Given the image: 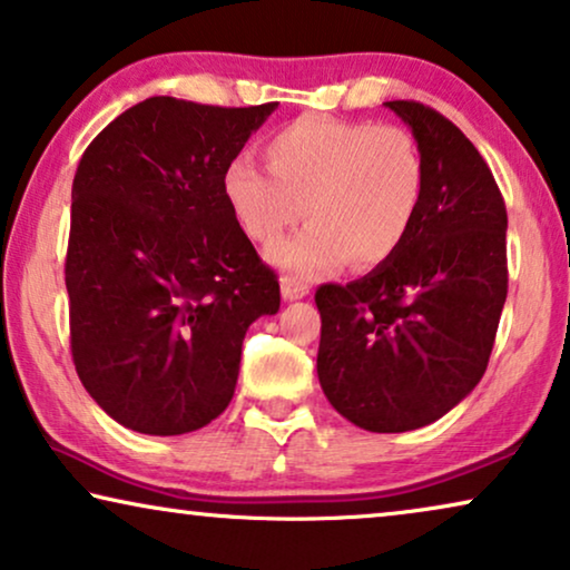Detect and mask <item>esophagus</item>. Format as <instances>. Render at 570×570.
Here are the masks:
<instances>
[{"label": "esophagus", "instance_id": "1", "mask_svg": "<svg viewBox=\"0 0 570 570\" xmlns=\"http://www.w3.org/2000/svg\"><path fill=\"white\" fill-rule=\"evenodd\" d=\"M279 291H283L285 301H301L311 293V287H308V283H303L301 277L283 275V277H279Z\"/></svg>", "mask_w": 570, "mask_h": 570}]
</instances>
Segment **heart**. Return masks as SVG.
<instances>
[{
  "label": "heart",
  "mask_w": 570,
  "mask_h": 570,
  "mask_svg": "<svg viewBox=\"0 0 570 570\" xmlns=\"http://www.w3.org/2000/svg\"><path fill=\"white\" fill-rule=\"evenodd\" d=\"M267 170L248 158L225 163L220 191L233 220L256 244H275L303 217L308 225L269 248V262L308 279L376 267L407 240L425 199V160L407 129L308 114L264 142Z\"/></svg>",
  "instance_id": "heart-1"
}]
</instances>
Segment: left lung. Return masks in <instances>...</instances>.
Masks as SVG:
<instances>
[{
    "label": "left lung",
    "mask_w": 570,
    "mask_h": 570,
    "mask_svg": "<svg viewBox=\"0 0 570 570\" xmlns=\"http://www.w3.org/2000/svg\"><path fill=\"white\" fill-rule=\"evenodd\" d=\"M425 160V199L392 259L322 285L316 371L342 417L371 433L431 425L480 384L509 293L505 205L462 129L415 100L384 104Z\"/></svg>",
    "instance_id": "obj_1"
}]
</instances>
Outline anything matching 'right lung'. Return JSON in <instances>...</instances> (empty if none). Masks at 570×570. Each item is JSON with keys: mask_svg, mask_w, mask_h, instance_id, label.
I'll return each mask as SVG.
<instances>
[{"mask_svg": "<svg viewBox=\"0 0 570 570\" xmlns=\"http://www.w3.org/2000/svg\"><path fill=\"white\" fill-rule=\"evenodd\" d=\"M277 104L147 98L85 150L65 279L77 376L116 423L147 435L205 428L233 400L246 330L279 283L220 191L225 163Z\"/></svg>", "mask_w": 570, "mask_h": 570, "instance_id": "add662e5", "label": "right lung"}]
</instances>
